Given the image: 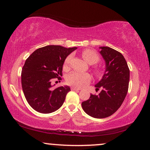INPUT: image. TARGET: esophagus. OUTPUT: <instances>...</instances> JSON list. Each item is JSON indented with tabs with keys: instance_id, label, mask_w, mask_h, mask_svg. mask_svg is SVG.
<instances>
[{
	"instance_id": "obj_1",
	"label": "esophagus",
	"mask_w": 150,
	"mask_h": 150,
	"mask_svg": "<svg viewBox=\"0 0 150 150\" xmlns=\"http://www.w3.org/2000/svg\"><path fill=\"white\" fill-rule=\"evenodd\" d=\"M71 90H73V91H80L81 89H80V88L75 87H71Z\"/></svg>"
}]
</instances>
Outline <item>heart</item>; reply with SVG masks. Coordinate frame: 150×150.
<instances>
[{
  "label": "heart",
  "instance_id": "heart-1",
  "mask_svg": "<svg viewBox=\"0 0 150 150\" xmlns=\"http://www.w3.org/2000/svg\"><path fill=\"white\" fill-rule=\"evenodd\" d=\"M82 56L85 61L90 65L95 64L100 60L99 55L93 50L87 49L82 52ZM71 59V56L69 55L66 58L64 63V67L67 68L69 66ZM96 72L98 75L101 74V71L100 69H96ZM91 81V76L87 73L79 72V71H73L69 74L67 77V82L69 85L75 86L78 87H83L88 84Z\"/></svg>",
  "mask_w": 150,
  "mask_h": 150
}]
</instances>
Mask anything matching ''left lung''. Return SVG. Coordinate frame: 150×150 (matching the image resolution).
<instances>
[{
	"label": "left lung",
	"mask_w": 150,
	"mask_h": 150,
	"mask_svg": "<svg viewBox=\"0 0 150 150\" xmlns=\"http://www.w3.org/2000/svg\"><path fill=\"white\" fill-rule=\"evenodd\" d=\"M100 53L105 61L106 68L102 79L95 85L101 89L98 95L91 94L82 102L86 113L94 118L108 117L120 107L128 93L130 69L124 56L107 46L100 47Z\"/></svg>",
	"instance_id": "obj_1"
}]
</instances>
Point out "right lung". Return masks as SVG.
Masks as SVG:
<instances>
[{
  "label": "right lung",
  "instance_id": "obj_1",
  "mask_svg": "<svg viewBox=\"0 0 150 150\" xmlns=\"http://www.w3.org/2000/svg\"><path fill=\"white\" fill-rule=\"evenodd\" d=\"M76 47L49 45L37 49L28 57L22 70V87L29 105L41 113L56 111L70 91L69 86L52 89L51 81L62 75L63 65Z\"/></svg>",
  "mask_w": 150,
  "mask_h": 150
}]
</instances>
